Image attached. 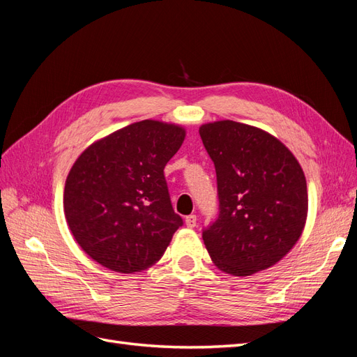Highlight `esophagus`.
Returning <instances> with one entry per match:
<instances>
[{"mask_svg":"<svg viewBox=\"0 0 357 357\" xmlns=\"http://www.w3.org/2000/svg\"><path fill=\"white\" fill-rule=\"evenodd\" d=\"M186 226L188 228H195L197 226V215L195 214L186 215Z\"/></svg>","mask_w":357,"mask_h":357,"instance_id":"34e87169","label":"esophagus"}]
</instances>
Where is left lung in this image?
Here are the masks:
<instances>
[{"label":"left lung","mask_w":357,"mask_h":357,"mask_svg":"<svg viewBox=\"0 0 357 357\" xmlns=\"http://www.w3.org/2000/svg\"><path fill=\"white\" fill-rule=\"evenodd\" d=\"M218 176L219 218L202 231L223 273L252 275L277 264L304 231V171L290 150L262 129L219 121L199 128Z\"/></svg>","instance_id":"left-lung-1"}]
</instances>
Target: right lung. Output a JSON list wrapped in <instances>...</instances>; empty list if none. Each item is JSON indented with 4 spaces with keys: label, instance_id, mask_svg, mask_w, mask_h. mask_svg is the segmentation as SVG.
I'll list each match as a JSON object with an SVG mask.
<instances>
[{
    "label": "right lung",
    "instance_id": "right-lung-1",
    "mask_svg": "<svg viewBox=\"0 0 357 357\" xmlns=\"http://www.w3.org/2000/svg\"><path fill=\"white\" fill-rule=\"evenodd\" d=\"M185 135L181 126L147 119L98 139L74 162L63 211L95 262L132 274L165 253L183 219L172 210L164 168Z\"/></svg>",
    "mask_w": 357,
    "mask_h": 357
}]
</instances>
